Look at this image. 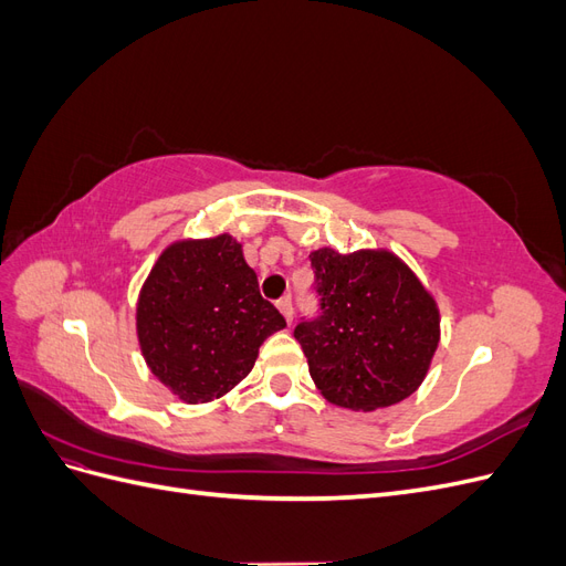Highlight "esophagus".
Returning <instances> with one entry per match:
<instances>
[{
    "label": "esophagus",
    "instance_id": "1",
    "mask_svg": "<svg viewBox=\"0 0 566 566\" xmlns=\"http://www.w3.org/2000/svg\"><path fill=\"white\" fill-rule=\"evenodd\" d=\"M276 306L281 310V314L285 316V321L290 323L293 321V300H290V295H285V297H281L279 302H276Z\"/></svg>",
    "mask_w": 566,
    "mask_h": 566
}]
</instances>
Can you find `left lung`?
<instances>
[{
  "label": "left lung",
  "instance_id": "8db88e82",
  "mask_svg": "<svg viewBox=\"0 0 566 566\" xmlns=\"http://www.w3.org/2000/svg\"><path fill=\"white\" fill-rule=\"evenodd\" d=\"M318 316L295 325L310 373L331 403L375 410L413 394L439 345L432 295L391 252L310 254Z\"/></svg>",
  "mask_w": 566,
  "mask_h": 566
}]
</instances>
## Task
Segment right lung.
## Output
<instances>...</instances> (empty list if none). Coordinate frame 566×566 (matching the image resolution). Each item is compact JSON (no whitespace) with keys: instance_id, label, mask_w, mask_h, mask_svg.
<instances>
[{"instance_id":"obj_1","label":"right lung","mask_w":566,"mask_h":566,"mask_svg":"<svg viewBox=\"0 0 566 566\" xmlns=\"http://www.w3.org/2000/svg\"><path fill=\"white\" fill-rule=\"evenodd\" d=\"M285 318L260 295L241 243L169 245L150 269L136 306V333L148 368L186 403L224 397L252 370L262 342Z\"/></svg>"}]
</instances>
